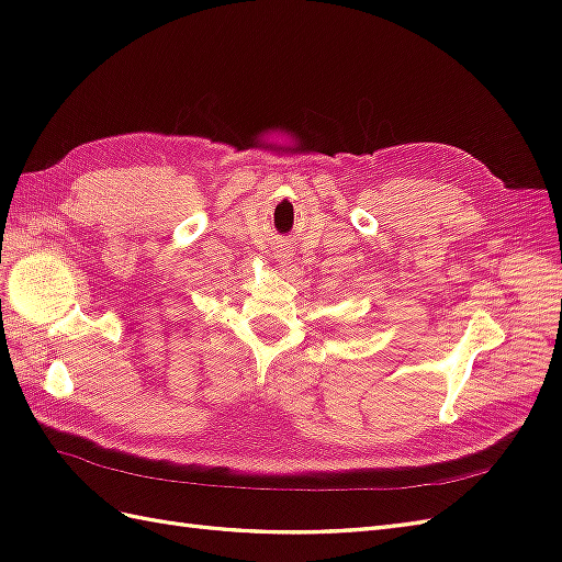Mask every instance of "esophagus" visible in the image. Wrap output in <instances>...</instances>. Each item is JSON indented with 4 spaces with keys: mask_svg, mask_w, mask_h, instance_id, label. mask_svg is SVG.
I'll use <instances>...</instances> for the list:
<instances>
[{
    "mask_svg": "<svg viewBox=\"0 0 562 562\" xmlns=\"http://www.w3.org/2000/svg\"><path fill=\"white\" fill-rule=\"evenodd\" d=\"M277 252H279L277 258H279V262H281V265H291V258H293L291 250H288V248H281V250H277Z\"/></svg>",
    "mask_w": 562,
    "mask_h": 562,
    "instance_id": "1",
    "label": "esophagus"
}]
</instances>
